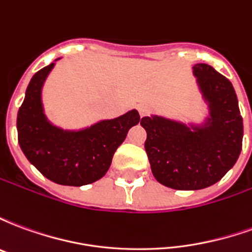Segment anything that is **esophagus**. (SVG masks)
<instances>
[{"label": "esophagus", "mask_w": 252, "mask_h": 252, "mask_svg": "<svg viewBox=\"0 0 252 252\" xmlns=\"http://www.w3.org/2000/svg\"><path fill=\"white\" fill-rule=\"evenodd\" d=\"M150 112V106L148 105H139V113H140V116H146Z\"/></svg>", "instance_id": "esophagus-1"}]
</instances>
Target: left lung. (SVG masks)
<instances>
[{
    "instance_id": "8db88e82",
    "label": "left lung",
    "mask_w": 252,
    "mask_h": 252,
    "mask_svg": "<svg viewBox=\"0 0 252 252\" xmlns=\"http://www.w3.org/2000/svg\"><path fill=\"white\" fill-rule=\"evenodd\" d=\"M193 74L209 106L204 126H188L160 116L140 120L154 177L175 190H198L219 182L236 163L243 142V119L232 83L205 63L194 64Z\"/></svg>"
}]
</instances>
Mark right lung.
<instances>
[{"instance_id":"add662e5","label":"right lung","mask_w":252,"mask_h":252,"mask_svg":"<svg viewBox=\"0 0 252 252\" xmlns=\"http://www.w3.org/2000/svg\"><path fill=\"white\" fill-rule=\"evenodd\" d=\"M58 61V59H57ZM55 63L36 72L17 113L19 144L23 153L46 178L66 186H83L102 178L116 150L140 121L135 109L81 131H64L47 120L41 88Z\"/></svg>"}]
</instances>
